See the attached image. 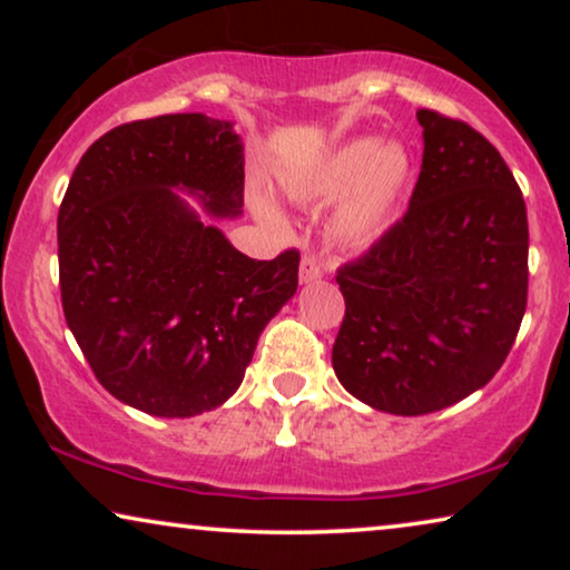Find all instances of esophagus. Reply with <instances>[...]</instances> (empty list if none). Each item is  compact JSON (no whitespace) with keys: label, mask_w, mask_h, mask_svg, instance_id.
Returning <instances> with one entry per match:
<instances>
[{"label":"esophagus","mask_w":570,"mask_h":570,"mask_svg":"<svg viewBox=\"0 0 570 570\" xmlns=\"http://www.w3.org/2000/svg\"><path fill=\"white\" fill-rule=\"evenodd\" d=\"M322 275H324L322 262H318L314 254L303 256V259H301V283H316V279Z\"/></svg>","instance_id":"obj_1"}]
</instances>
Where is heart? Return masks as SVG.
<instances>
[{
  "label": "heart",
  "instance_id": "b5f03b06",
  "mask_svg": "<svg viewBox=\"0 0 570 570\" xmlns=\"http://www.w3.org/2000/svg\"><path fill=\"white\" fill-rule=\"evenodd\" d=\"M410 174V155L400 145L357 139L326 158L306 194L316 199L345 194L334 213L332 230L342 244L363 246L386 230L396 202L407 189ZM259 213L267 220H275L269 207H259Z\"/></svg>",
  "mask_w": 570,
  "mask_h": 570
}]
</instances>
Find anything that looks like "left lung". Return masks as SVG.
<instances>
[{"label": "left lung", "instance_id": "8db88e82", "mask_svg": "<svg viewBox=\"0 0 570 570\" xmlns=\"http://www.w3.org/2000/svg\"><path fill=\"white\" fill-rule=\"evenodd\" d=\"M417 121L425 147L407 213L337 269L334 373L392 415H428L485 386L527 311V205L511 168L466 121L431 108Z\"/></svg>", "mask_w": 570, "mask_h": 570}]
</instances>
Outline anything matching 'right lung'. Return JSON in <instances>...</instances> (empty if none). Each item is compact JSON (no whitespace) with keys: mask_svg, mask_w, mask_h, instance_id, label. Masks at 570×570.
Wrapping results in <instances>:
<instances>
[{"mask_svg":"<svg viewBox=\"0 0 570 570\" xmlns=\"http://www.w3.org/2000/svg\"><path fill=\"white\" fill-rule=\"evenodd\" d=\"M244 205V145L230 121L166 114L121 124L77 163L57 217L67 326L100 386L155 417L220 407L259 334L298 287V248L259 262L205 225Z\"/></svg>","mask_w":570,"mask_h":570,"instance_id":"1","label":"right lung"}]
</instances>
